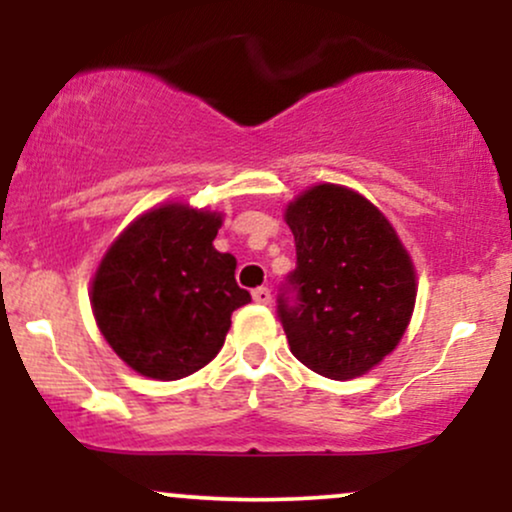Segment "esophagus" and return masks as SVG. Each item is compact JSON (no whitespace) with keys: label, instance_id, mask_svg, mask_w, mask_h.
<instances>
[{"label":"esophagus","instance_id":"obj_1","mask_svg":"<svg viewBox=\"0 0 512 512\" xmlns=\"http://www.w3.org/2000/svg\"><path fill=\"white\" fill-rule=\"evenodd\" d=\"M252 298H255V303H262L267 305L269 301H272V291L267 289V286H260V289L252 291Z\"/></svg>","mask_w":512,"mask_h":512}]
</instances>
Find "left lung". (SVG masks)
<instances>
[{"label":"left lung","mask_w":512,"mask_h":512,"mask_svg":"<svg viewBox=\"0 0 512 512\" xmlns=\"http://www.w3.org/2000/svg\"><path fill=\"white\" fill-rule=\"evenodd\" d=\"M296 269L276 296L291 354L315 373L349 380L399 344L416 276L395 228L368 199L317 185L286 209Z\"/></svg>","instance_id":"1"}]
</instances>
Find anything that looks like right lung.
Returning a JSON list of instances; mask_svg holds the SVG:
<instances>
[{"mask_svg": "<svg viewBox=\"0 0 512 512\" xmlns=\"http://www.w3.org/2000/svg\"><path fill=\"white\" fill-rule=\"evenodd\" d=\"M221 216L168 204L115 240L93 279V315L129 368L180 380L221 351L233 310L250 303L236 257L214 248Z\"/></svg>", "mask_w": 512, "mask_h": 512, "instance_id": "1", "label": "right lung"}]
</instances>
